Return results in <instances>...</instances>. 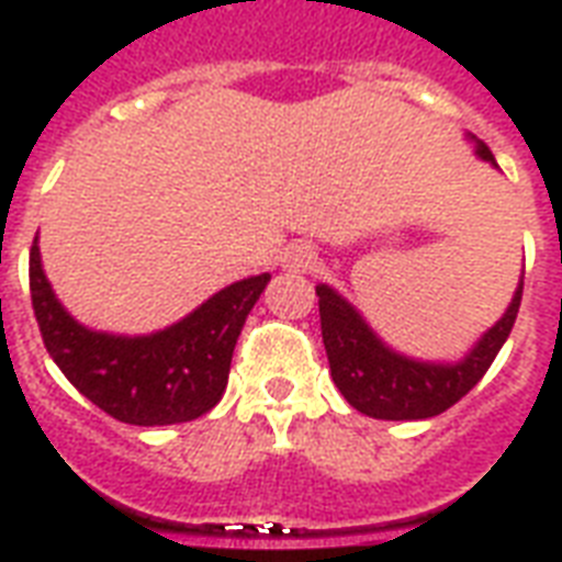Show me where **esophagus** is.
I'll return each mask as SVG.
<instances>
[{"label":"esophagus","instance_id":"esophagus-1","mask_svg":"<svg viewBox=\"0 0 562 562\" xmlns=\"http://www.w3.org/2000/svg\"><path fill=\"white\" fill-rule=\"evenodd\" d=\"M314 248L312 245H291V248H285V254H282V268L285 271H308V268L314 266Z\"/></svg>","mask_w":562,"mask_h":562}]
</instances>
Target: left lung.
<instances>
[{"instance_id": "obj_1", "label": "left lung", "mask_w": 562, "mask_h": 562, "mask_svg": "<svg viewBox=\"0 0 562 562\" xmlns=\"http://www.w3.org/2000/svg\"><path fill=\"white\" fill-rule=\"evenodd\" d=\"M473 153L499 170L491 149L476 138ZM321 296L323 346L328 355L331 381L358 413L384 422H418L450 409L482 381L517 321L522 280L510 296L508 308L459 360H422L392 349L367 317L331 285H317Z\"/></svg>"}]
</instances>
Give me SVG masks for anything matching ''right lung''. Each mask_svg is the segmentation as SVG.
<instances>
[{"mask_svg": "<svg viewBox=\"0 0 562 562\" xmlns=\"http://www.w3.org/2000/svg\"><path fill=\"white\" fill-rule=\"evenodd\" d=\"M31 303L43 344L80 395L135 427L193 422L222 401L236 337L271 273L239 280L153 335H112L63 308L31 245Z\"/></svg>", "mask_w": 562, "mask_h": 562, "instance_id": "obj_1", "label": "right lung"}]
</instances>
